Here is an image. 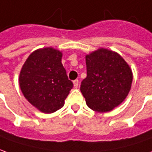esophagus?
<instances>
[{
  "mask_svg": "<svg viewBox=\"0 0 152 152\" xmlns=\"http://www.w3.org/2000/svg\"><path fill=\"white\" fill-rule=\"evenodd\" d=\"M73 84H74V87H75V88H77V87H78V86H79V80H73Z\"/></svg>",
  "mask_w": 152,
  "mask_h": 152,
  "instance_id": "1",
  "label": "esophagus"
}]
</instances>
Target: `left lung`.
I'll list each match as a JSON object with an SVG mask.
<instances>
[{"label":"left lung","mask_w":152,"mask_h":152,"mask_svg":"<svg viewBox=\"0 0 152 152\" xmlns=\"http://www.w3.org/2000/svg\"><path fill=\"white\" fill-rule=\"evenodd\" d=\"M86 77L80 91L93 111L106 112L119 106L129 93L132 72L124 59L114 51L99 49L86 56Z\"/></svg>","instance_id":"obj_1"}]
</instances>
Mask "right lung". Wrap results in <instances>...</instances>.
Returning a JSON list of instances; mask_svg holds the SVG:
<instances>
[{"mask_svg": "<svg viewBox=\"0 0 152 152\" xmlns=\"http://www.w3.org/2000/svg\"><path fill=\"white\" fill-rule=\"evenodd\" d=\"M62 54L51 47L29 56L20 73V87L31 105L44 113L61 109L73 87L61 64Z\"/></svg>", "mask_w": 152, "mask_h": 152, "instance_id": "obj_1", "label": "right lung"}]
</instances>
